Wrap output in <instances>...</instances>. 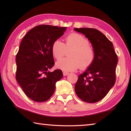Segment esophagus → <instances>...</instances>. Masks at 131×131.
<instances>
[{
	"mask_svg": "<svg viewBox=\"0 0 131 131\" xmlns=\"http://www.w3.org/2000/svg\"><path fill=\"white\" fill-rule=\"evenodd\" d=\"M63 76H67L68 74H69V73L66 72H63Z\"/></svg>",
	"mask_w": 131,
	"mask_h": 131,
	"instance_id": "obj_1",
	"label": "esophagus"
}]
</instances>
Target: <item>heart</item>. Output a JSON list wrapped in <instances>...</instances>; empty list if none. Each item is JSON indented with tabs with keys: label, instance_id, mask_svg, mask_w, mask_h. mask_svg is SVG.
I'll use <instances>...</instances> for the list:
<instances>
[{
	"label": "heart",
	"instance_id": "1",
	"mask_svg": "<svg viewBox=\"0 0 131 131\" xmlns=\"http://www.w3.org/2000/svg\"><path fill=\"white\" fill-rule=\"evenodd\" d=\"M66 51H70L68 54L69 57L61 59L55 64L57 68L65 72L74 71L79 67L85 69L92 65L95 59L94 48L89 44L87 39L77 33L68 35L65 43L57 40L52 44V56L57 60L66 54Z\"/></svg>",
	"mask_w": 131,
	"mask_h": 131
}]
</instances>
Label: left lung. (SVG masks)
<instances>
[{
  "label": "left lung",
  "mask_w": 131,
  "mask_h": 131,
  "mask_svg": "<svg viewBox=\"0 0 131 131\" xmlns=\"http://www.w3.org/2000/svg\"><path fill=\"white\" fill-rule=\"evenodd\" d=\"M87 37L95 50L91 65L79 76L75 92L80 99L87 103L97 102L105 97L116 82L118 57L113 43L104 34L94 28H74Z\"/></svg>",
  "instance_id": "obj_1"
}]
</instances>
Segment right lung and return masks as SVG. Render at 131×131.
<instances>
[{"label":"right lung","mask_w":131,"mask_h":131,"mask_svg":"<svg viewBox=\"0 0 131 131\" xmlns=\"http://www.w3.org/2000/svg\"><path fill=\"white\" fill-rule=\"evenodd\" d=\"M66 27L40 25L23 37L16 55V80L28 97L45 102L54 94L55 84L63 77L60 69L50 72L54 65L51 46L63 35Z\"/></svg>","instance_id":"obj_1"}]
</instances>
